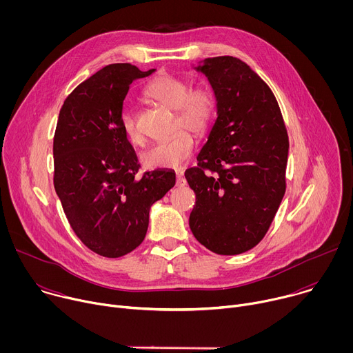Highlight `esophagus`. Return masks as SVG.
<instances>
[{
    "instance_id": "obj_1",
    "label": "esophagus",
    "mask_w": 353,
    "mask_h": 353,
    "mask_svg": "<svg viewBox=\"0 0 353 353\" xmlns=\"http://www.w3.org/2000/svg\"><path fill=\"white\" fill-rule=\"evenodd\" d=\"M176 184H177V187H183V185L187 184V180L184 179V174H183V173H177V176H176Z\"/></svg>"
}]
</instances>
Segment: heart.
I'll list each match as a JSON object with an SVG mask.
<instances>
[{
    "instance_id": "obj_1",
    "label": "heart",
    "mask_w": 353,
    "mask_h": 353,
    "mask_svg": "<svg viewBox=\"0 0 353 353\" xmlns=\"http://www.w3.org/2000/svg\"><path fill=\"white\" fill-rule=\"evenodd\" d=\"M146 94L158 103L177 110L176 127H185L196 135L208 130L215 114V96L210 88L199 86L190 89L185 79L174 75L158 77L146 88ZM120 121L125 138L131 143L141 145L143 135L134 109L125 108ZM192 149V135L185 130H180L145 149L139 159L146 169H180L191 157Z\"/></svg>"
}]
</instances>
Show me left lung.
I'll use <instances>...</instances> for the list:
<instances>
[{
	"instance_id": "8db88e82",
	"label": "left lung",
	"mask_w": 353,
	"mask_h": 353,
	"mask_svg": "<svg viewBox=\"0 0 353 353\" xmlns=\"http://www.w3.org/2000/svg\"><path fill=\"white\" fill-rule=\"evenodd\" d=\"M191 67L214 90L216 120L198 168L185 172L196 198L190 229L216 254H241L265 236L283 198L286 128L272 90L241 60L212 57Z\"/></svg>"
}]
</instances>
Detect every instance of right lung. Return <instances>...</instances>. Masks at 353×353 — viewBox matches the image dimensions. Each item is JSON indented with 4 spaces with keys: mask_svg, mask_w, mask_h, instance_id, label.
<instances>
[{
    "mask_svg": "<svg viewBox=\"0 0 353 353\" xmlns=\"http://www.w3.org/2000/svg\"><path fill=\"white\" fill-rule=\"evenodd\" d=\"M157 70L112 64L78 85L60 110L53 142L54 188L79 240L117 259L145 239L149 211L174 185L173 170L137 177V155L121 128L130 85Z\"/></svg>",
    "mask_w": 353,
    "mask_h": 353,
    "instance_id": "obj_1",
    "label": "right lung"
}]
</instances>
